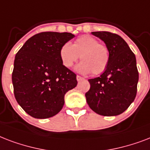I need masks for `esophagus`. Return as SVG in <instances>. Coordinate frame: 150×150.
<instances>
[{"instance_id": "34e87169", "label": "esophagus", "mask_w": 150, "mask_h": 150, "mask_svg": "<svg viewBox=\"0 0 150 150\" xmlns=\"http://www.w3.org/2000/svg\"><path fill=\"white\" fill-rule=\"evenodd\" d=\"M82 80H83V77H81V76H76V81H82Z\"/></svg>"}]
</instances>
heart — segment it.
I'll return each mask as SVG.
<instances>
[{
    "instance_id": "obj_1",
    "label": "heart",
    "mask_w": 150,
    "mask_h": 150,
    "mask_svg": "<svg viewBox=\"0 0 150 150\" xmlns=\"http://www.w3.org/2000/svg\"><path fill=\"white\" fill-rule=\"evenodd\" d=\"M82 59L75 70L83 74H99L107 67L110 62V52L106 46L99 44L96 38L90 35L78 38L73 45L65 43L59 51L62 65L70 68L80 58Z\"/></svg>"
}]
</instances>
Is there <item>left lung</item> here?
I'll use <instances>...</instances> for the list:
<instances>
[{
  "instance_id": "obj_1",
  "label": "left lung",
  "mask_w": 150,
  "mask_h": 150,
  "mask_svg": "<svg viewBox=\"0 0 150 150\" xmlns=\"http://www.w3.org/2000/svg\"><path fill=\"white\" fill-rule=\"evenodd\" d=\"M91 34L103 40L110 52V62L100 76L89 79L85 94L89 107L102 116H117L134 102L139 72L135 55L126 41L115 33L99 31Z\"/></svg>"
}]
</instances>
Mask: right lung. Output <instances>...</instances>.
Returning a JSON list of instances; mask_svg holds the SVG:
<instances>
[{"mask_svg": "<svg viewBox=\"0 0 150 150\" xmlns=\"http://www.w3.org/2000/svg\"><path fill=\"white\" fill-rule=\"evenodd\" d=\"M74 38L70 33L43 32L31 37L17 52L12 83L18 105L31 117L46 119L64 105L65 95L77 84L76 74L62 65L59 51Z\"/></svg>", "mask_w": 150, "mask_h": 150, "instance_id": "obj_1", "label": "right lung"}]
</instances>
